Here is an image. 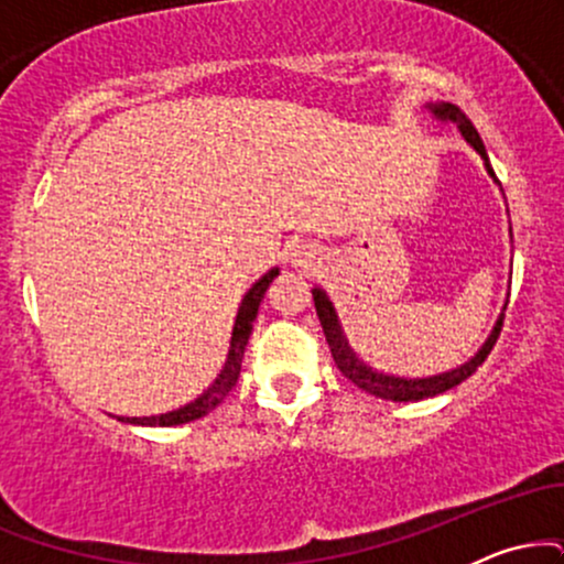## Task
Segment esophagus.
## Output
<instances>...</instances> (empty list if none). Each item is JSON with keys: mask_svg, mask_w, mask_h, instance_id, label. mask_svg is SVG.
<instances>
[{"mask_svg": "<svg viewBox=\"0 0 564 564\" xmlns=\"http://www.w3.org/2000/svg\"><path fill=\"white\" fill-rule=\"evenodd\" d=\"M315 254H318V251H315L313 246H307V243L294 246V249H291V262L302 264V268H310V264H313V260H315Z\"/></svg>", "mask_w": 564, "mask_h": 564, "instance_id": "obj_1", "label": "esophagus"}]
</instances>
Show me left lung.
Masks as SVG:
<instances>
[{
	"label": "left lung",
	"mask_w": 564,
	"mask_h": 564,
	"mask_svg": "<svg viewBox=\"0 0 564 564\" xmlns=\"http://www.w3.org/2000/svg\"><path fill=\"white\" fill-rule=\"evenodd\" d=\"M426 111L435 116L437 121H445V124L456 127L458 132H462V138L467 140L477 153H480V159L485 161V172L496 180V172H494V166H490L488 153H485L480 134H477L475 124H471L462 108L453 106V102H426ZM496 185H501V183L496 180ZM313 300H315V313H318V318H321L323 334H326L328 347H332L336 368H339V371L345 373L352 384H358L360 390L373 394V398L392 400V403H413V400L435 398V394H443V392L453 390L456 384H462L464 379H469L471 373H475L477 368L485 364V358H488L490 349H494L498 334H501V326H503V313H501L498 315L494 332H490L488 339H485V345L477 349L475 358H469L467 364L451 368V371L435 373V377L405 379V377H394V373L377 371V368H371L366 360L358 358V352L349 347L347 336H345V332H341V323H339V315H336V310H334V302L328 300V294L321 286L313 289Z\"/></svg>",
	"instance_id": "obj_1"
}]
</instances>
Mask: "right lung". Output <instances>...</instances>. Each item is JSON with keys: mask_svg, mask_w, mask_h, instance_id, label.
I'll use <instances>...</instances> for the list:
<instances>
[{"mask_svg": "<svg viewBox=\"0 0 564 564\" xmlns=\"http://www.w3.org/2000/svg\"><path fill=\"white\" fill-rule=\"evenodd\" d=\"M278 273H281V270H278V268L268 270V273H264L260 281L254 283V286L246 291V296L241 300V307H238L236 323H232L228 360H225L223 371L217 373V379L212 381V384L206 387V390L200 392L196 400H191V403L180 405L177 411L159 413V416H116V419H119V422L140 424V426H177V424L196 422V419L206 416V413H209V411H215V408L225 400V394H228L232 387H236L238 373H241L243 349H246V345H249V336H251V326H254L257 310H260V302H262L264 291H268L270 283L275 281Z\"/></svg>", "mask_w": 564, "mask_h": 564, "instance_id": "right-lung-1", "label": "right lung"}]
</instances>
